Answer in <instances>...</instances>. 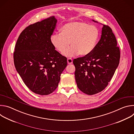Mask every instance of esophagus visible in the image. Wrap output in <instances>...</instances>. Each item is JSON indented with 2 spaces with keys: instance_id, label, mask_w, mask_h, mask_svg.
Wrapping results in <instances>:
<instances>
[{
  "instance_id": "1",
  "label": "esophagus",
  "mask_w": 134,
  "mask_h": 134,
  "mask_svg": "<svg viewBox=\"0 0 134 134\" xmlns=\"http://www.w3.org/2000/svg\"><path fill=\"white\" fill-rule=\"evenodd\" d=\"M67 63L68 64H71L72 63V60L71 58H68L67 59Z\"/></svg>"
}]
</instances>
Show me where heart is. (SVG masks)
<instances>
[{
    "instance_id": "obj_1",
    "label": "heart",
    "mask_w": 134,
    "mask_h": 134,
    "mask_svg": "<svg viewBox=\"0 0 134 134\" xmlns=\"http://www.w3.org/2000/svg\"><path fill=\"white\" fill-rule=\"evenodd\" d=\"M60 33H55L50 37L51 43L59 52H63L71 42V47L64 54L74 57L80 54L85 56L90 54L97 44L100 32L94 25L81 22H73L63 25Z\"/></svg>"
}]
</instances>
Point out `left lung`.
Returning a JSON list of instances; mask_svg holds the SVG:
<instances>
[{"label": "left lung", "instance_id": "1", "mask_svg": "<svg viewBox=\"0 0 134 134\" xmlns=\"http://www.w3.org/2000/svg\"><path fill=\"white\" fill-rule=\"evenodd\" d=\"M102 25L101 39L93 51L73 60L77 87L88 95L103 91L119 64L120 52L115 35L110 26Z\"/></svg>", "mask_w": 134, "mask_h": 134}]
</instances>
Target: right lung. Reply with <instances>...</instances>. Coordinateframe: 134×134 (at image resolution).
I'll use <instances>...</instances> for the list:
<instances>
[{
  "mask_svg": "<svg viewBox=\"0 0 134 134\" xmlns=\"http://www.w3.org/2000/svg\"><path fill=\"white\" fill-rule=\"evenodd\" d=\"M56 23L51 16L29 25L19 36L14 51V65L24 83L41 95L55 91L67 64L66 57L51 43Z\"/></svg>",
  "mask_w": 134,
  "mask_h": 134,
  "instance_id": "add662e5",
  "label": "right lung"
}]
</instances>
